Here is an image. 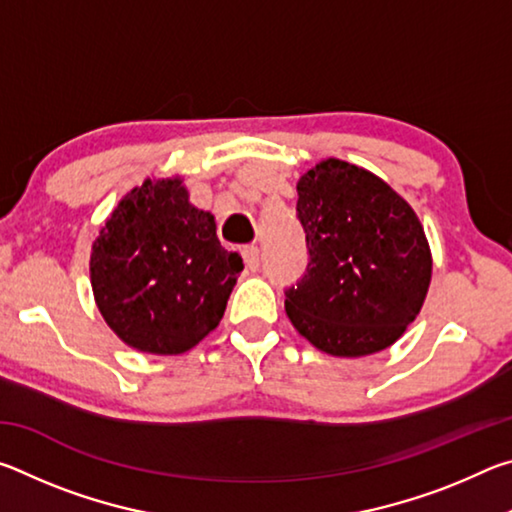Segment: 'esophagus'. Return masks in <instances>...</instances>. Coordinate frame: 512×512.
<instances>
[{
    "label": "esophagus",
    "instance_id": "obj_1",
    "mask_svg": "<svg viewBox=\"0 0 512 512\" xmlns=\"http://www.w3.org/2000/svg\"><path fill=\"white\" fill-rule=\"evenodd\" d=\"M244 253V262L248 266V271H259V266H262V255H259V248L257 246H248L241 250Z\"/></svg>",
    "mask_w": 512,
    "mask_h": 512
}]
</instances>
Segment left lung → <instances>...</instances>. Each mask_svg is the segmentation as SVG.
I'll list each match as a JSON object with an SVG mask.
<instances>
[{
  "label": "left lung",
  "instance_id": "1",
  "mask_svg": "<svg viewBox=\"0 0 512 512\" xmlns=\"http://www.w3.org/2000/svg\"><path fill=\"white\" fill-rule=\"evenodd\" d=\"M305 275L284 291L293 327L334 357L393 345L427 298L431 253L411 210L375 173L329 158L298 183Z\"/></svg>",
  "mask_w": 512,
  "mask_h": 512
}]
</instances>
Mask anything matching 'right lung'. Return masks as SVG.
<instances>
[{
    "label": "right lung",
    "instance_id": "obj_1",
    "mask_svg": "<svg viewBox=\"0 0 512 512\" xmlns=\"http://www.w3.org/2000/svg\"><path fill=\"white\" fill-rule=\"evenodd\" d=\"M244 271L216 237L210 212L180 180H146L110 214L92 246L101 316L121 341L151 354L192 350L223 318Z\"/></svg>",
    "mask_w": 512,
    "mask_h": 512
}]
</instances>
